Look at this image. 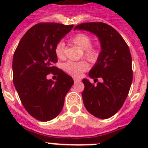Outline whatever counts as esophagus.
I'll use <instances>...</instances> for the list:
<instances>
[{
  "mask_svg": "<svg viewBox=\"0 0 148 148\" xmlns=\"http://www.w3.org/2000/svg\"><path fill=\"white\" fill-rule=\"evenodd\" d=\"M74 83H78V82L81 81V79L77 78V77H74Z\"/></svg>",
  "mask_w": 148,
  "mask_h": 148,
  "instance_id": "1",
  "label": "esophagus"
}]
</instances>
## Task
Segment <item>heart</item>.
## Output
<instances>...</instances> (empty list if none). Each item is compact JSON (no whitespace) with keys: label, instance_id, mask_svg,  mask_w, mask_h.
<instances>
[{"label":"heart","instance_id":"b5f03b06","mask_svg":"<svg viewBox=\"0 0 148 148\" xmlns=\"http://www.w3.org/2000/svg\"><path fill=\"white\" fill-rule=\"evenodd\" d=\"M74 45L84 50V56L90 61H95L98 58V51L94 47H91V38L85 34H77L71 39ZM56 56L58 58H63L64 55V44L60 41L58 42L54 48ZM89 68V64L85 60L72 61L68 60L63 64V69L68 74L73 76H80L82 72Z\"/></svg>","mask_w":148,"mask_h":148}]
</instances>
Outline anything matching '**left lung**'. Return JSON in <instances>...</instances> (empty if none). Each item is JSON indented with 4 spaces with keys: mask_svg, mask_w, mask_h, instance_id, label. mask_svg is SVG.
Instances as JSON below:
<instances>
[{
    "mask_svg": "<svg viewBox=\"0 0 148 148\" xmlns=\"http://www.w3.org/2000/svg\"><path fill=\"white\" fill-rule=\"evenodd\" d=\"M74 30L95 34L101 43V51L88 76L102 82L91 84L83 79L84 104L88 112L101 119L114 115L128 95L133 80L132 59L129 47L121 35L112 27L102 22L77 25Z\"/></svg>",
    "mask_w": 148,
    "mask_h": 148,
    "instance_id": "obj_1",
    "label": "left lung"
}]
</instances>
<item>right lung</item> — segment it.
I'll list each match as a JSON object with an SVG mask.
<instances>
[{
	"label": "right lung",
	"mask_w": 148,
	"mask_h": 148,
	"mask_svg": "<svg viewBox=\"0 0 148 148\" xmlns=\"http://www.w3.org/2000/svg\"><path fill=\"white\" fill-rule=\"evenodd\" d=\"M74 25L40 23L27 31L13 57V81L22 104L35 119L48 121L62 110L65 96L74 84L71 76L53 66L56 45ZM52 73L56 82L47 80Z\"/></svg>",
	"instance_id": "obj_1"
}]
</instances>
